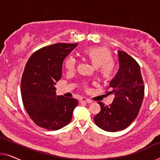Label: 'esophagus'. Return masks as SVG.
<instances>
[{"label":"esophagus","mask_w":160,"mask_h":160,"mask_svg":"<svg viewBox=\"0 0 160 160\" xmlns=\"http://www.w3.org/2000/svg\"><path fill=\"white\" fill-rule=\"evenodd\" d=\"M80 102H85V103H91L92 100L89 99H87L86 98H82L80 99Z\"/></svg>","instance_id":"obj_1"}]
</instances>
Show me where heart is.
<instances>
[{
    "mask_svg": "<svg viewBox=\"0 0 160 160\" xmlns=\"http://www.w3.org/2000/svg\"><path fill=\"white\" fill-rule=\"evenodd\" d=\"M83 56L89 60L92 65L98 68V72L102 79L108 81L113 77L115 72V65L112 61V54L106 47H93L85 49ZM64 65L68 71H73L76 66V59L69 56L65 60ZM87 87V84H84Z\"/></svg>",
    "mask_w": 160,
    "mask_h": 160,
    "instance_id": "b5f03b06",
    "label": "heart"
}]
</instances>
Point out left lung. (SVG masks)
Here are the masks:
<instances>
[{"label":"left lung","mask_w":160,"mask_h":160,"mask_svg":"<svg viewBox=\"0 0 160 160\" xmlns=\"http://www.w3.org/2000/svg\"><path fill=\"white\" fill-rule=\"evenodd\" d=\"M119 68L106 92L114 96L112 103L98 102L100 111L94 117L96 125L108 132L128 128L135 119L144 97V84L138 63L126 52L119 51Z\"/></svg>","instance_id":"8db88e82"}]
</instances>
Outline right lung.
I'll use <instances>...</instances> for the list:
<instances>
[{
    "mask_svg": "<svg viewBox=\"0 0 160 160\" xmlns=\"http://www.w3.org/2000/svg\"><path fill=\"white\" fill-rule=\"evenodd\" d=\"M78 43H59L37 50L28 59L21 80L24 106L40 128L58 130L71 122L78 100L57 96L54 85L62 77L64 59Z\"/></svg>",
    "mask_w": 160,
    "mask_h": 160,
    "instance_id": "add662e5",
    "label": "right lung"
}]
</instances>
